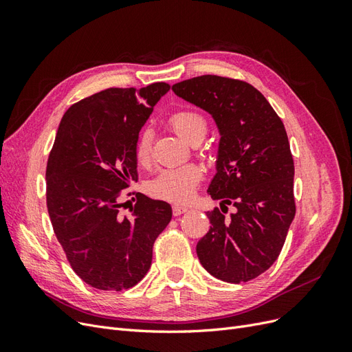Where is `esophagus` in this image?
<instances>
[{"instance_id":"34e87169","label":"esophagus","mask_w":352,"mask_h":352,"mask_svg":"<svg viewBox=\"0 0 352 352\" xmlns=\"http://www.w3.org/2000/svg\"><path fill=\"white\" fill-rule=\"evenodd\" d=\"M188 211V207L186 206H180V204H175L173 206V216H180L184 214V212Z\"/></svg>"}]
</instances>
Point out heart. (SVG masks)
<instances>
[{
    "label": "heart",
    "instance_id": "1",
    "mask_svg": "<svg viewBox=\"0 0 352 352\" xmlns=\"http://www.w3.org/2000/svg\"><path fill=\"white\" fill-rule=\"evenodd\" d=\"M168 124L172 129L189 144H198L208 132L207 117L190 109L177 110L170 114ZM151 141L150 129H142L135 141V158L140 166L151 163ZM202 179L199 166L189 163L185 166L164 168L148 185L150 194L166 201L186 202L194 197L195 189Z\"/></svg>",
    "mask_w": 352,
    "mask_h": 352
}]
</instances>
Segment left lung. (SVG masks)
I'll return each mask as SVG.
<instances>
[{
    "label": "left lung",
    "instance_id": "obj_1",
    "mask_svg": "<svg viewBox=\"0 0 352 352\" xmlns=\"http://www.w3.org/2000/svg\"><path fill=\"white\" fill-rule=\"evenodd\" d=\"M172 89L214 117L221 135L208 188L221 210L207 211L211 226L197 243L198 258L220 280L255 279L278 260L296 211L285 126L264 95L239 79L204 74ZM228 205L237 210L229 218Z\"/></svg>",
    "mask_w": 352,
    "mask_h": 352
}]
</instances>
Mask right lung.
<instances>
[{
    "label": "right lung",
    "mask_w": 352,
    "mask_h": 352,
    "mask_svg": "<svg viewBox=\"0 0 352 352\" xmlns=\"http://www.w3.org/2000/svg\"><path fill=\"white\" fill-rule=\"evenodd\" d=\"M170 89L109 88L65 113L47 163V208L73 272L101 291L129 289L146 274L172 207L140 192L122 216V190L138 180L135 141Z\"/></svg>",
    "instance_id": "add662e5"
}]
</instances>
